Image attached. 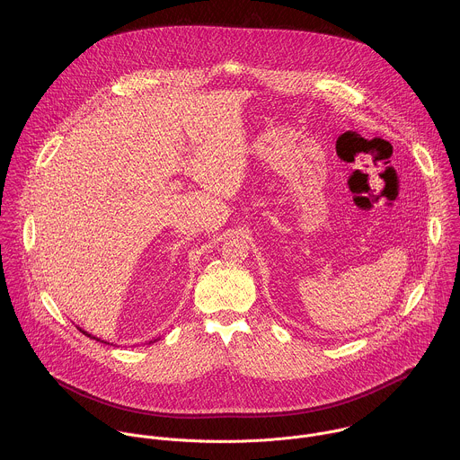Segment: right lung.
<instances>
[{"instance_id":"add662e5","label":"right lung","mask_w":460,"mask_h":460,"mask_svg":"<svg viewBox=\"0 0 460 460\" xmlns=\"http://www.w3.org/2000/svg\"><path fill=\"white\" fill-rule=\"evenodd\" d=\"M79 329V331H81V332H83V334H86V336H88V338H93V340H97V341H102V343H108V345H110V341H104V340H101V338H97V336H92V334H90V332H86V331H83V329L81 328H77ZM154 341H157V340H152V341H148V343H154ZM111 345H113V343H111Z\"/></svg>"}]
</instances>
